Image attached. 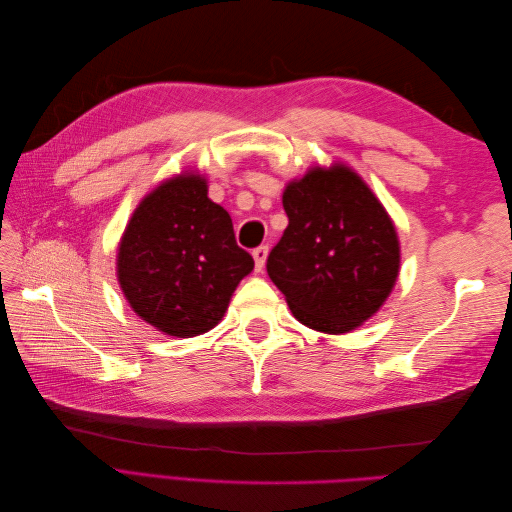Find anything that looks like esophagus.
<instances>
[{
	"label": "esophagus",
	"mask_w": 512,
	"mask_h": 512,
	"mask_svg": "<svg viewBox=\"0 0 512 512\" xmlns=\"http://www.w3.org/2000/svg\"><path fill=\"white\" fill-rule=\"evenodd\" d=\"M252 256H254L256 271L260 273L262 269H265V262H267V256H269V247H267V245H260V247H256V250L252 252Z\"/></svg>",
	"instance_id": "obj_1"
}]
</instances>
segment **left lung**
I'll list each match as a JSON object with an SVG mask.
<instances>
[{"mask_svg":"<svg viewBox=\"0 0 512 512\" xmlns=\"http://www.w3.org/2000/svg\"><path fill=\"white\" fill-rule=\"evenodd\" d=\"M288 228L267 258L292 316L322 333H348L374 316L399 273L395 226L367 183L344 164L286 185Z\"/></svg>","mask_w":512,"mask_h":512,"instance_id":"8db88e82","label":"left lung"}]
</instances>
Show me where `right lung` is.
<instances>
[{
  "instance_id": "add662e5",
  "label": "right lung",
  "mask_w": 512,
  "mask_h": 512,
  "mask_svg": "<svg viewBox=\"0 0 512 512\" xmlns=\"http://www.w3.org/2000/svg\"><path fill=\"white\" fill-rule=\"evenodd\" d=\"M254 269L232 220L207 196V179L185 173L136 207L117 252V277L134 312L173 337L218 324L232 292Z\"/></svg>"
}]
</instances>
